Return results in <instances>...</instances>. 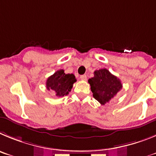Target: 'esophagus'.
Returning <instances> with one entry per match:
<instances>
[{
  "label": "esophagus",
  "instance_id": "esophagus-1",
  "mask_svg": "<svg viewBox=\"0 0 156 156\" xmlns=\"http://www.w3.org/2000/svg\"><path fill=\"white\" fill-rule=\"evenodd\" d=\"M80 78H81V80H83V81H86V80H87V76L85 75H81V76L80 77Z\"/></svg>",
  "mask_w": 156,
  "mask_h": 156
}]
</instances>
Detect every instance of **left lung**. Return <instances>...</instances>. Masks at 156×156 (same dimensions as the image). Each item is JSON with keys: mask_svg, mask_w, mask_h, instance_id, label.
I'll list each match as a JSON object with an SVG mask.
<instances>
[{"mask_svg": "<svg viewBox=\"0 0 156 156\" xmlns=\"http://www.w3.org/2000/svg\"><path fill=\"white\" fill-rule=\"evenodd\" d=\"M88 83L93 97L101 105L106 104L122 88L120 80L106 68L94 71V77L88 79Z\"/></svg>", "mask_w": 156, "mask_h": 156, "instance_id": "1", "label": "left lung"}]
</instances>
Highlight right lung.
Masks as SVG:
<instances>
[{
	"instance_id": "right-lung-1",
	"label": "right lung",
	"mask_w": 156,
	"mask_h": 156,
	"mask_svg": "<svg viewBox=\"0 0 156 156\" xmlns=\"http://www.w3.org/2000/svg\"><path fill=\"white\" fill-rule=\"evenodd\" d=\"M76 81L73 74H65L64 70L61 69L47 78L46 85L47 89L51 90L56 96L62 97L71 92L73 84Z\"/></svg>"
}]
</instances>
